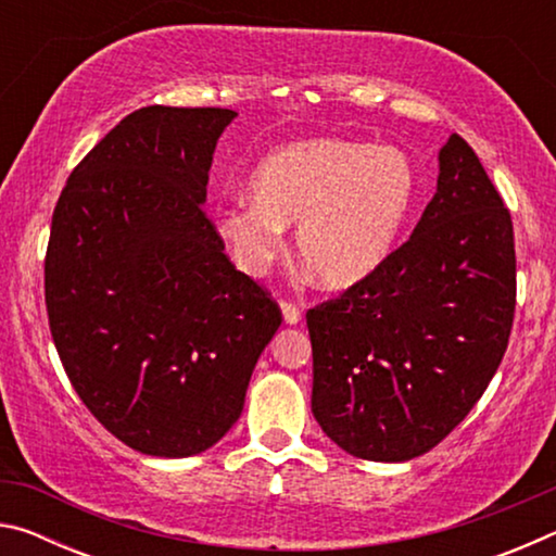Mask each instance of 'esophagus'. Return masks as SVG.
Instances as JSON below:
<instances>
[{
  "label": "esophagus",
  "instance_id": "esophagus-1",
  "mask_svg": "<svg viewBox=\"0 0 556 556\" xmlns=\"http://www.w3.org/2000/svg\"><path fill=\"white\" fill-rule=\"evenodd\" d=\"M281 316H285V324L287 326H296L301 321L299 306L291 304V301H281Z\"/></svg>",
  "mask_w": 556,
  "mask_h": 556
}]
</instances>
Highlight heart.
Returning a JSON list of instances; mask_svg holds the SVG:
<instances>
[{
  "instance_id": "1",
  "label": "heart",
  "mask_w": 556,
  "mask_h": 556,
  "mask_svg": "<svg viewBox=\"0 0 556 556\" xmlns=\"http://www.w3.org/2000/svg\"><path fill=\"white\" fill-rule=\"evenodd\" d=\"M252 201L215 213L235 267L262 277L296 225V255L326 289H351L378 271L417 201V168L397 147L316 137L271 149L255 166Z\"/></svg>"
}]
</instances>
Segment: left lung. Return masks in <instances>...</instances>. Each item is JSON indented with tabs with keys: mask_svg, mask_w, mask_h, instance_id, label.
<instances>
[{
	"mask_svg": "<svg viewBox=\"0 0 556 556\" xmlns=\"http://www.w3.org/2000/svg\"><path fill=\"white\" fill-rule=\"evenodd\" d=\"M515 316V238L458 135L412 238L361 285L306 314L312 412L345 454L400 464L464 421L501 365Z\"/></svg>",
	"mask_w": 556,
	"mask_h": 556,
	"instance_id": "left-lung-1",
	"label": "left lung"
}]
</instances>
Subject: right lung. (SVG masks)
Here are the masks:
<instances>
[{
    "mask_svg": "<svg viewBox=\"0 0 556 556\" xmlns=\"http://www.w3.org/2000/svg\"><path fill=\"white\" fill-rule=\"evenodd\" d=\"M223 108L131 112L73 168L51 220L46 308L83 404L129 448L208 451L240 419L281 314L205 218Z\"/></svg>",
    "mask_w": 556,
    "mask_h": 556,
    "instance_id": "right-lung-1",
    "label": "right lung"
}]
</instances>
